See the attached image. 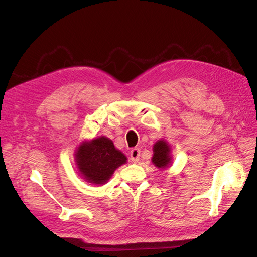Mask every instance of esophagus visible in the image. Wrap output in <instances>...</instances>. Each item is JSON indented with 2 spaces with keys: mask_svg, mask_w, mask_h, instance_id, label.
I'll list each match as a JSON object with an SVG mask.
<instances>
[{
  "mask_svg": "<svg viewBox=\"0 0 257 257\" xmlns=\"http://www.w3.org/2000/svg\"><path fill=\"white\" fill-rule=\"evenodd\" d=\"M131 160L133 163H137L139 161V157H141V149L138 148H134V149L131 150Z\"/></svg>",
  "mask_w": 257,
  "mask_h": 257,
  "instance_id": "obj_1",
  "label": "esophagus"
}]
</instances>
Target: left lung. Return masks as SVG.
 <instances>
[{"label":"left lung","instance_id":"obj_1","mask_svg":"<svg viewBox=\"0 0 257 257\" xmlns=\"http://www.w3.org/2000/svg\"><path fill=\"white\" fill-rule=\"evenodd\" d=\"M151 161L152 164L160 169H165L172 165V147L165 139H160L153 145V155Z\"/></svg>","mask_w":257,"mask_h":257}]
</instances>
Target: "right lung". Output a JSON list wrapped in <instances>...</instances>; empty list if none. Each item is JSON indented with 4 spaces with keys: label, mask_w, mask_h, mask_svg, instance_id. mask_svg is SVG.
<instances>
[{
    "label": "right lung",
    "mask_w": 257,
    "mask_h": 257,
    "mask_svg": "<svg viewBox=\"0 0 257 257\" xmlns=\"http://www.w3.org/2000/svg\"><path fill=\"white\" fill-rule=\"evenodd\" d=\"M75 162L78 174L85 181L103 185L109 181L116 168L126 164L127 158L116 149L111 139L97 136L80 143L75 152Z\"/></svg>",
    "instance_id": "1"
}]
</instances>
